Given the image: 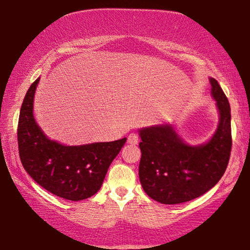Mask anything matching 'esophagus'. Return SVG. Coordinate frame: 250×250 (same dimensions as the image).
Here are the masks:
<instances>
[{
  "mask_svg": "<svg viewBox=\"0 0 250 250\" xmlns=\"http://www.w3.org/2000/svg\"><path fill=\"white\" fill-rule=\"evenodd\" d=\"M138 141H139V137H138L136 133H130L128 137V144L137 145Z\"/></svg>",
  "mask_w": 250,
  "mask_h": 250,
  "instance_id": "34e87169",
  "label": "esophagus"
}]
</instances>
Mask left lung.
Listing matches in <instances>:
<instances>
[{
  "label": "left lung",
  "instance_id": "left-lung-1",
  "mask_svg": "<svg viewBox=\"0 0 250 250\" xmlns=\"http://www.w3.org/2000/svg\"><path fill=\"white\" fill-rule=\"evenodd\" d=\"M219 112L217 130L207 143L189 145L173 125L139 129V180L146 194L163 204H178L201 196L220 181L231 151L230 104L220 85L208 78Z\"/></svg>",
  "mask_w": 250,
  "mask_h": 250
}]
</instances>
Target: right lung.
Instances as JSON below:
<instances>
[{
    "label": "right lung",
    "instance_id": "1",
    "mask_svg": "<svg viewBox=\"0 0 250 250\" xmlns=\"http://www.w3.org/2000/svg\"><path fill=\"white\" fill-rule=\"evenodd\" d=\"M40 77L24 96L18 125L19 154L33 180L48 192L69 201L91 197L101 188L107 168L126 138L110 143L67 146L46 136L33 117V101Z\"/></svg>",
    "mask_w": 250,
    "mask_h": 250
}]
</instances>
